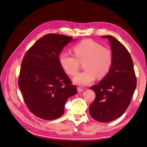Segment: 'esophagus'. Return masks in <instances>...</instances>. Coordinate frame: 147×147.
I'll return each instance as SVG.
<instances>
[{
    "label": "esophagus",
    "mask_w": 147,
    "mask_h": 147,
    "mask_svg": "<svg viewBox=\"0 0 147 147\" xmlns=\"http://www.w3.org/2000/svg\"><path fill=\"white\" fill-rule=\"evenodd\" d=\"M77 90H78V92H82L84 91V89L80 88V87H78V88H77Z\"/></svg>",
    "instance_id": "esophagus-1"
}]
</instances>
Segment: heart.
Here are the masks:
<instances>
[{"label":"heart","instance_id":"b5f03b06","mask_svg":"<svg viewBox=\"0 0 147 147\" xmlns=\"http://www.w3.org/2000/svg\"><path fill=\"white\" fill-rule=\"evenodd\" d=\"M74 55L66 53L59 56V63L65 73L70 76L78 73L80 63H84L85 71L73 79L77 85L87 86L95 80L105 77L113 64L112 51L92 39H85L73 47Z\"/></svg>","mask_w":147,"mask_h":147}]
</instances>
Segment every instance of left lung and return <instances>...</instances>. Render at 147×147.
I'll return each mask as SVG.
<instances>
[{"instance_id": "obj_1", "label": "left lung", "mask_w": 147, "mask_h": 147, "mask_svg": "<svg viewBox=\"0 0 147 147\" xmlns=\"http://www.w3.org/2000/svg\"><path fill=\"white\" fill-rule=\"evenodd\" d=\"M102 38L108 39L113 61L102 80L90 88L96 96L89 110L94 120L108 123L120 117L130 105L137 79L132 59L126 47L111 36Z\"/></svg>"}]
</instances>
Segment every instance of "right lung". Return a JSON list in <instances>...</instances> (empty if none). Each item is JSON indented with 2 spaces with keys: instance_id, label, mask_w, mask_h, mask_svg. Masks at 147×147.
<instances>
[{
  "instance_id": "add662e5",
  "label": "right lung",
  "mask_w": 147,
  "mask_h": 147,
  "mask_svg": "<svg viewBox=\"0 0 147 147\" xmlns=\"http://www.w3.org/2000/svg\"><path fill=\"white\" fill-rule=\"evenodd\" d=\"M73 38L48 34L38 39L24 55L18 80L19 88L27 108L45 120L59 118L76 86L59 63V55Z\"/></svg>"
}]
</instances>
